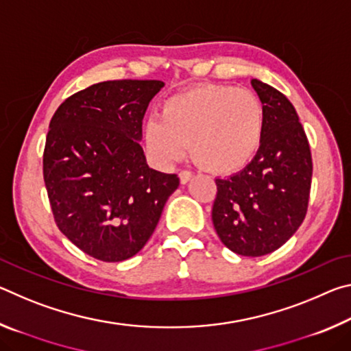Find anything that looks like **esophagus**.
Wrapping results in <instances>:
<instances>
[{"label": "esophagus", "mask_w": 351, "mask_h": 351, "mask_svg": "<svg viewBox=\"0 0 351 351\" xmlns=\"http://www.w3.org/2000/svg\"><path fill=\"white\" fill-rule=\"evenodd\" d=\"M192 178H193L192 171H187V170L180 171V181H181V184H187L190 180H192Z\"/></svg>", "instance_id": "34e87169"}]
</instances>
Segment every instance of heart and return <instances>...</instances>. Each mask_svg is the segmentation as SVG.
I'll return each instance as SVG.
<instances>
[{
	"label": "heart",
	"mask_w": 351,
	"mask_h": 351,
	"mask_svg": "<svg viewBox=\"0 0 351 351\" xmlns=\"http://www.w3.org/2000/svg\"><path fill=\"white\" fill-rule=\"evenodd\" d=\"M265 106L257 94L226 85L190 88L162 104L161 117L147 119L150 156L170 167L190 152L215 173H235L258 153L265 136Z\"/></svg>",
	"instance_id": "heart-1"
}]
</instances>
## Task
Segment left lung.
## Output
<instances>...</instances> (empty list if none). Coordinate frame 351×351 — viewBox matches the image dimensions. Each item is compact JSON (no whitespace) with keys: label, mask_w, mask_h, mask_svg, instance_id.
<instances>
[{"label":"left lung","mask_w":351,"mask_h":351,"mask_svg":"<svg viewBox=\"0 0 351 351\" xmlns=\"http://www.w3.org/2000/svg\"><path fill=\"white\" fill-rule=\"evenodd\" d=\"M251 85L265 106L258 153L239 173L217 178L212 221L219 240L245 257L283 246L300 228L310 198V144L293 104L257 79Z\"/></svg>","instance_id":"obj_1"}]
</instances>
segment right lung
Instances as JSON below:
<instances>
[{"instance_id": "obj_1", "label": "right lung", "mask_w": 351, "mask_h": 351, "mask_svg": "<svg viewBox=\"0 0 351 351\" xmlns=\"http://www.w3.org/2000/svg\"><path fill=\"white\" fill-rule=\"evenodd\" d=\"M161 80H111L68 97L52 116L43 176L60 232L102 261L138 254L180 186L148 167L142 119Z\"/></svg>"}]
</instances>
